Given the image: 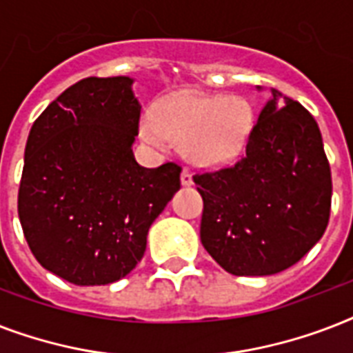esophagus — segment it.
Listing matches in <instances>:
<instances>
[{
    "label": "esophagus",
    "instance_id": "esophagus-1",
    "mask_svg": "<svg viewBox=\"0 0 353 353\" xmlns=\"http://www.w3.org/2000/svg\"><path fill=\"white\" fill-rule=\"evenodd\" d=\"M181 185L183 187H190V185H194L192 174H190V170H187V168L181 172Z\"/></svg>",
    "mask_w": 353,
    "mask_h": 353
}]
</instances>
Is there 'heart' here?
I'll list each match as a JSON object with an SVG mask.
<instances>
[{
	"label": "heart",
	"instance_id": "heart-1",
	"mask_svg": "<svg viewBox=\"0 0 353 353\" xmlns=\"http://www.w3.org/2000/svg\"><path fill=\"white\" fill-rule=\"evenodd\" d=\"M254 113L241 97L183 95L163 102L155 119L143 122L148 144L166 150L168 141L185 144V154L199 166H220L240 155L252 130Z\"/></svg>",
	"mask_w": 353,
	"mask_h": 353
}]
</instances>
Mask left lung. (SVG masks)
<instances>
[{
	"mask_svg": "<svg viewBox=\"0 0 353 353\" xmlns=\"http://www.w3.org/2000/svg\"><path fill=\"white\" fill-rule=\"evenodd\" d=\"M260 90V88H258ZM201 243L236 276H268L296 263L330 220L332 172L312 113L271 90L236 165L196 174Z\"/></svg>",
	"mask_w": 353,
	"mask_h": 353,
	"instance_id": "8db88e82",
	"label": "left lung"
}]
</instances>
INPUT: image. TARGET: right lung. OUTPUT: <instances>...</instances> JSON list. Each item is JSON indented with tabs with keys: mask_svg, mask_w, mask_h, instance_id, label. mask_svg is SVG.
<instances>
[{
	"mask_svg": "<svg viewBox=\"0 0 353 353\" xmlns=\"http://www.w3.org/2000/svg\"><path fill=\"white\" fill-rule=\"evenodd\" d=\"M133 79L90 77L63 91L30 128L19 223L41 268L77 285L126 276L155 218L179 190L181 166L133 157L141 104Z\"/></svg>",
	"mask_w": 353,
	"mask_h": 353,
	"instance_id": "obj_1",
	"label": "right lung"
}]
</instances>
